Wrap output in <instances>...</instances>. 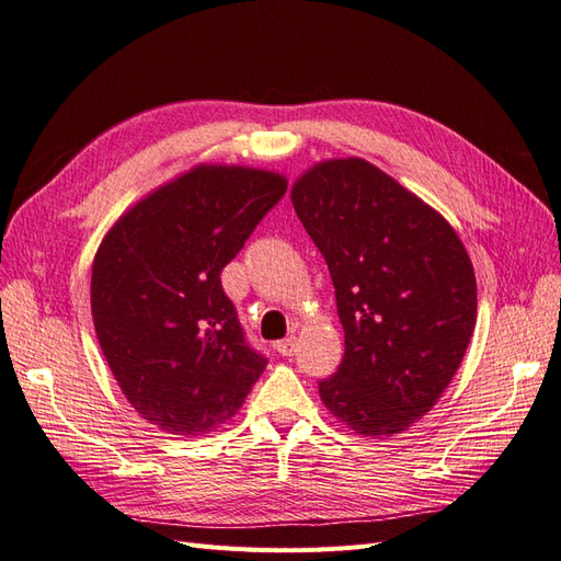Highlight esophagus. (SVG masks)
<instances>
[{"label":"esophagus","mask_w":561,"mask_h":561,"mask_svg":"<svg viewBox=\"0 0 561 561\" xmlns=\"http://www.w3.org/2000/svg\"><path fill=\"white\" fill-rule=\"evenodd\" d=\"M275 351L284 357H291L296 353V336H286L282 341H275Z\"/></svg>","instance_id":"obj_1"}]
</instances>
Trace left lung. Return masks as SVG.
<instances>
[{"label": "left lung", "instance_id": "obj_1", "mask_svg": "<svg viewBox=\"0 0 561 561\" xmlns=\"http://www.w3.org/2000/svg\"><path fill=\"white\" fill-rule=\"evenodd\" d=\"M324 255L346 353L320 398L360 436L405 431L436 405L477 324V277L443 215L363 158L310 168L291 190Z\"/></svg>", "mask_w": 561, "mask_h": 561}]
</instances>
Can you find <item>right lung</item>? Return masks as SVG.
Segmentation results:
<instances>
[{"label":"right lung","mask_w":561,"mask_h":561,"mask_svg":"<svg viewBox=\"0 0 561 561\" xmlns=\"http://www.w3.org/2000/svg\"><path fill=\"white\" fill-rule=\"evenodd\" d=\"M286 180L241 165H196L111 227L92 265V318L121 391L168 434L225 424L263 375L220 272Z\"/></svg>","instance_id":"1"}]
</instances>
